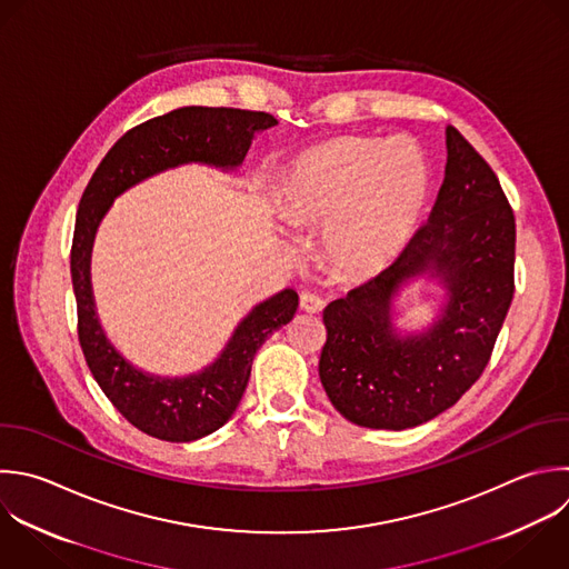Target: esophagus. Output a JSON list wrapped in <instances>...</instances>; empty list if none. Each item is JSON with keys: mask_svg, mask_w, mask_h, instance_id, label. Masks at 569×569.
Masks as SVG:
<instances>
[{"mask_svg": "<svg viewBox=\"0 0 569 569\" xmlns=\"http://www.w3.org/2000/svg\"><path fill=\"white\" fill-rule=\"evenodd\" d=\"M325 305H327V302H325L320 296L311 293V291L300 293V309L307 311V313H320V311L325 309Z\"/></svg>", "mask_w": 569, "mask_h": 569, "instance_id": "esophagus-1", "label": "esophagus"}]
</instances>
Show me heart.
I'll return each mask as SVG.
<instances>
[{
  "label": "heart",
  "mask_w": 569,
  "mask_h": 569,
  "mask_svg": "<svg viewBox=\"0 0 569 569\" xmlns=\"http://www.w3.org/2000/svg\"><path fill=\"white\" fill-rule=\"evenodd\" d=\"M429 189L425 156L409 142L342 136L291 164L282 196L298 227H331L327 253L351 276H373L409 244Z\"/></svg>",
  "instance_id": "heart-1"
}]
</instances>
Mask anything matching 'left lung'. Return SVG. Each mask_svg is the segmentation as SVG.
Returning <instances> with one entry per match:
<instances>
[{"instance_id":"obj_1","label":"left lung","mask_w":569,"mask_h":569,"mask_svg":"<svg viewBox=\"0 0 569 569\" xmlns=\"http://www.w3.org/2000/svg\"><path fill=\"white\" fill-rule=\"evenodd\" d=\"M516 222L482 156L447 127L445 180L398 260L333 300L325 313L320 380L331 405L353 425L407 429L451 405L485 371L513 298ZM431 272L450 300L420 337L398 339L390 300L409 277Z\"/></svg>"}]
</instances>
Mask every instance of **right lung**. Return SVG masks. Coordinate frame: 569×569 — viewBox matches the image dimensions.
Instances as JSON below:
<instances>
[{"label":"right lung","instance_id":"add662e5","mask_svg":"<svg viewBox=\"0 0 569 569\" xmlns=\"http://www.w3.org/2000/svg\"><path fill=\"white\" fill-rule=\"evenodd\" d=\"M276 124L278 120L262 111L176 109L127 131L104 156L82 193L71 247L80 345L93 378L113 407L153 438L189 442L220 429L247 389L256 351L296 316L298 293L284 289L258 305L240 322L222 356L202 373L189 378L149 376L111 347L98 322L89 273L98 224L116 196L153 173L187 162L222 169L242 164L253 133Z\"/></svg>","mask_w":569,"mask_h":569}]
</instances>
